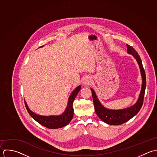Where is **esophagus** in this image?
<instances>
[{
    "label": "esophagus",
    "mask_w": 157,
    "mask_h": 157,
    "mask_svg": "<svg viewBox=\"0 0 157 157\" xmlns=\"http://www.w3.org/2000/svg\"><path fill=\"white\" fill-rule=\"evenodd\" d=\"M91 81H92V79H91L90 77L86 76V77H84V78L83 79V84L85 86H88L91 83Z\"/></svg>",
    "instance_id": "34e87169"
}]
</instances>
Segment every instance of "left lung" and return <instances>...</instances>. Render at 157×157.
<instances>
[{
	"mask_svg": "<svg viewBox=\"0 0 157 157\" xmlns=\"http://www.w3.org/2000/svg\"><path fill=\"white\" fill-rule=\"evenodd\" d=\"M127 46L128 53L129 54H132L136 60L139 65L142 76L143 82L139 98L136 103L134 105L126 109L118 110L107 109L101 105V103L98 99L95 91L92 89H90L92 93L93 102L97 115L102 121L109 125H119L128 121L130 119H131L138 114L143 104L146 87V77L145 71L143 66L141 59L136 51L132 46L128 44H127Z\"/></svg>",
	"mask_w": 157,
	"mask_h": 157,
	"instance_id": "left-lung-1",
	"label": "left lung"
}]
</instances>
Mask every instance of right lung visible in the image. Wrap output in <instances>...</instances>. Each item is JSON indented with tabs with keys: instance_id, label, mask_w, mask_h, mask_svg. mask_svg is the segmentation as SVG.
Instances as JSON below:
<instances>
[{
	"instance_id": "obj_1",
	"label": "right lung",
	"mask_w": 157,
	"mask_h": 157,
	"mask_svg": "<svg viewBox=\"0 0 157 157\" xmlns=\"http://www.w3.org/2000/svg\"><path fill=\"white\" fill-rule=\"evenodd\" d=\"M40 46V48L43 47ZM81 88V86H78L71 94L68 100V104L66 109L61 115L59 116H44L38 115L33 112H32L28 107L25 101L24 100L25 106L26 109L30 115V116L37 122H38L41 125L50 129H57L62 128L67 125H68L70 122L73 119L74 109L73 108V103L75 98L78 95Z\"/></svg>"
}]
</instances>
